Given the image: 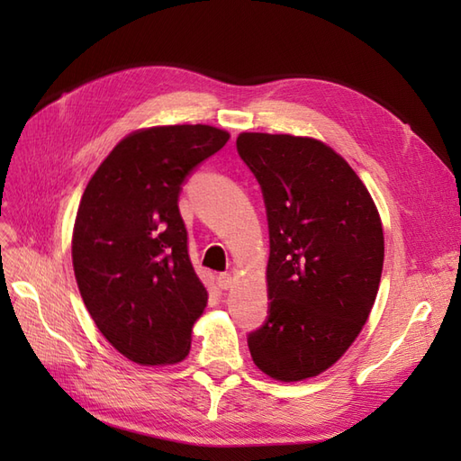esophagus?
Here are the masks:
<instances>
[{"label":"esophagus","instance_id":"obj_1","mask_svg":"<svg viewBox=\"0 0 461 461\" xmlns=\"http://www.w3.org/2000/svg\"><path fill=\"white\" fill-rule=\"evenodd\" d=\"M217 285H219L222 290H229V288H232V285H234V276L229 275V273H221V275L217 276Z\"/></svg>","mask_w":461,"mask_h":461}]
</instances>
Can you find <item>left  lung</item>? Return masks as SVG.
<instances>
[{"label": "left lung", "instance_id": "8db88e82", "mask_svg": "<svg viewBox=\"0 0 461 461\" xmlns=\"http://www.w3.org/2000/svg\"><path fill=\"white\" fill-rule=\"evenodd\" d=\"M240 158L261 185L269 221V319L249 334L275 381L317 376L357 339L379 292V209L348 161L310 136L240 132Z\"/></svg>", "mask_w": 461, "mask_h": 461}]
</instances>
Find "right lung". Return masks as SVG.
<instances>
[{
	"mask_svg": "<svg viewBox=\"0 0 461 461\" xmlns=\"http://www.w3.org/2000/svg\"><path fill=\"white\" fill-rule=\"evenodd\" d=\"M229 138L209 124L134 131L80 198L71 242L80 296L105 340L138 366H175L190 352L207 290L188 258L178 192Z\"/></svg>",
	"mask_w": 461,
	"mask_h": 461,
	"instance_id": "obj_1",
	"label": "right lung"
}]
</instances>
